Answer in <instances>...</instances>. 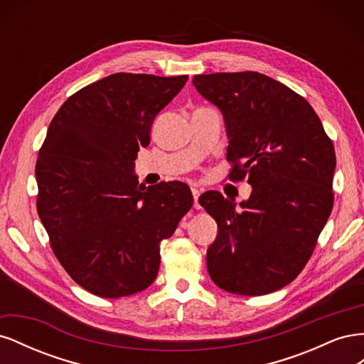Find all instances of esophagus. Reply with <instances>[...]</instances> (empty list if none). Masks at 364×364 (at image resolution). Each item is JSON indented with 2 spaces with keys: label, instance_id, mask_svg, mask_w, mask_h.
<instances>
[{
  "label": "esophagus",
  "instance_id": "1",
  "mask_svg": "<svg viewBox=\"0 0 364 364\" xmlns=\"http://www.w3.org/2000/svg\"><path fill=\"white\" fill-rule=\"evenodd\" d=\"M191 193H193V199H194V208H196V209H199V208H200V205H199V196H200V190L193 188V190H191Z\"/></svg>",
  "mask_w": 364,
  "mask_h": 364
}]
</instances>
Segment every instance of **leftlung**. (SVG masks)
Listing matches in <instances>:
<instances>
[{
  "instance_id": "left-lung-1",
  "label": "left lung",
  "mask_w": 364,
  "mask_h": 364,
  "mask_svg": "<svg viewBox=\"0 0 364 364\" xmlns=\"http://www.w3.org/2000/svg\"><path fill=\"white\" fill-rule=\"evenodd\" d=\"M220 109L228 135L229 179L247 176L252 193L237 203L208 191L199 203L218 226L208 273L229 293L261 296L305 267L331 214L336 151L304 97L255 71L194 75Z\"/></svg>"
}]
</instances>
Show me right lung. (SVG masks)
<instances>
[{
	"label": "right lung",
	"instance_id": "obj_1",
	"mask_svg": "<svg viewBox=\"0 0 364 364\" xmlns=\"http://www.w3.org/2000/svg\"><path fill=\"white\" fill-rule=\"evenodd\" d=\"M188 75L117 73L85 86L51 119L36 162L38 214L54 255L92 294L146 290L159 270V245L190 211L182 182L139 185V147L153 119Z\"/></svg>",
	"mask_w": 364,
	"mask_h": 364
}]
</instances>
